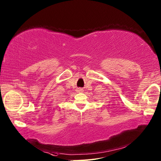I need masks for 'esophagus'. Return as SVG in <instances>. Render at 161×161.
Wrapping results in <instances>:
<instances>
[{
	"mask_svg": "<svg viewBox=\"0 0 161 161\" xmlns=\"http://www.w3.org/2000/svg\"><path fill=\"white\" fill-rule=\"evenodd\" d=\"M77 92H82V91H83V89H82V88H77Z\"/></svg>",
	"mask_w": 161,
	"mask_h": 161,
	"instance_id": "esophagus-1",
	"label": "esophagus"
}]
</instances>
